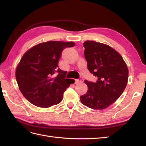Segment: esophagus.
I'll list each match as a JSON object with an SVG mask.
<instances>
[{
    "instance_id": "obj_1",
    "label": "esophagus",
    "mask_w": 146,
    "mask_h": 146,
    "mask_svg": "<svg viewBox=\"0 0 146 146\" xmlns=\"http://www.w3.org/2000/svg\"><path fill=\"white\" fill-rule=\"evenodd\" d=\"M82 82V80H80V79H76V82H75V83L77 84V83H80V82Z\"/></svg>"
}]
</instances>
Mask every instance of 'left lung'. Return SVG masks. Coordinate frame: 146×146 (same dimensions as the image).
<instances>
[{
  "label": "left lung",
  "instance_id": "left-lung-1",
  "mask_svg": "<svg viewBox=\"0 0 146 146\" xmlns=\"http://www.w3.org/2000/svg\"><path fill=\"white\" fill-rule=\"evenodd\" d=\"M83 46L88 69L98 80L96 83L85 80L88 91L80 96V101L90 108L104 110L124 91L129 69L122 56L110 46L93 41H86Z\"/></svg>",
  "mask_w": 146,
  "mask_h": 146
}]
</instances>
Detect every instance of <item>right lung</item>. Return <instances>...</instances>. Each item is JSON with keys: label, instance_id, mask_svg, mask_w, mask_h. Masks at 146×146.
<instances>
[{"label": "right lung", "instance_id": "right-lung-1", "mask_svg": "<svg viewBox=\"0 0 146 146\" xmlns=\"http://www.w3.org/2000/svg\"><path fill=\"white\" fill-rule=\"evenodd\" d=\"M73 42L50 41L35 46L22 57L16 78L22 94L31 104L41 108L58 104L74 79L66 78L67 72L58 68L61 54Z\"/></svg>", "mask_w": 146, "mask_h": 146}]
</instances>
